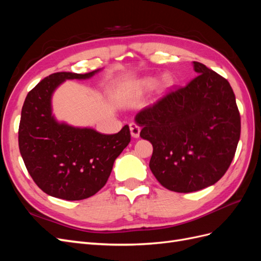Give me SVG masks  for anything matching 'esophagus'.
Here are the masks:
<instances>
[{"label": "esophagus", "mask_w": 261, "mask_h": 261, "mask_svg": "<svg viewBox=\"0 0 261 261\" xmlns=\"http://www.w3.org/2000/svg\"><path fill=\"white\" fill-rule=\"evenodd\" d=\"M129 129H130V135L134 138H138L139 137V134H140V127L135 124V123H130L129 124Z\"/></svg>", "instance_id": "34e87169"}]
</instances>
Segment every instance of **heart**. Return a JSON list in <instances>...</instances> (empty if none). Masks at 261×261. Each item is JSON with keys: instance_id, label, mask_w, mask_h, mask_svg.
I'll use <instances>...</instances> for the list:
<instances>
[{"instance_id": "heart-1", "label": "heart", "mask_w": 261, "mask_h": 261, "mask_svg": "<svg viewBox=\"0 0 261 261\" xmlns=\"http://www.w3.org/2000/svg\"><path fill=\"white\" fill-rule=\"evenodd\" d=\"M168 84V78L164 77L162 82H161V86H165ZM154 87V81L151 80V78H147V80H144L141 81L139 84H138V89L141 90V91H147V90H150L152 89Z\"/></svg>"}]
</instances>
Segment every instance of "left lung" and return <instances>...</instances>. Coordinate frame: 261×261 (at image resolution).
<instances>
[{"label": "left lung", "instance_id": "1", "mask_svg": "<svg viewBox=\"0 0 261 261\" xmlns=\"http://www.w3.org/2000/svg\"><path fill=\"white\" fill-rule=\"evenodd\" d=\"M198 76L141 110L135 122L152 144L149 167L165 188L192 193L222 177L241 136L235 94L225 78L199 62Z\"/></svg>", "mask_w": 261, "mask_h": 261}]
</instances>
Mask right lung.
Masks as SVG:
<instances>
[{
	"instance_id": "obj_1",
	"label": "right lung",
	"mask_w": 261,
	"mask_h": 261,
	"mask_svg": "<svg viewBox=\"0 0 261 261\" xmlns=\"http://www.w3.org/2000/svg\"><path fill=\"white\" fill-rule=\"evenodd\" d=\"M86 74L54 73L45 77L23 102L18 129L19 151L30 176L55 198L82 200L103 187L116 158L130 141L128 125L113 135L60 123L52 114V94L66 80H88Z\"/></svg>"
}]
</instances>
